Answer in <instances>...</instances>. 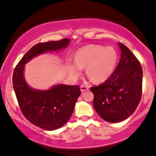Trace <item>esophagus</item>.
Wrapping results in <instances>:
<instances>
[{
  "label": "esophagus",
  "instance_id": "esophagus-1",
  "mask_svg": "<svg viewBox=\"0 0 156 156\" xmlns=\"http://www.w3.org/2000/svg\"><path fill=\"white\" fill-rule=\"evenodd\" d=\"M89 90V87L85 86V85H81V92H84Z\"/></svg>",
  "mask_w": 156,
  "mask_h": 156
}]
</instances>
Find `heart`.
I'll return each instance as SVG.
<instances>
[{
    "instance_id": "1",
    "label": "heart",
    "mask_w": 156,
    "mask_h": 156,
    "mask_svg": "<svg viewBox=\"0 0 156 156\" xmlns=\"http://www.w3.org/2000/svg\"><path fill=\"white\" fill-rule=\"evenodd\" d=\"M118 55L114 48L99 45H90L76 52L75 61L68 65L70 75L77 77L87 66V74L94 82L106 81L114 73L117 66Z\"/></svg>"
}]
</instances>
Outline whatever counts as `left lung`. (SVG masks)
I'll use <instances>...</instances> for the list:
<instances>
[{
  "mask_svg": "<svg viewBox=\"0 0 156 156\" xmlns=\"http://www.w3.org/2000/svg\"><path fill=\"white\" fill-rule=\"evenodd\" d=\"M121 57L112 75L101 84L92 87L93 107L109 122L130 117L141 99L143 70L140 62L125 45L119 42Z\"/></svg>",
  "mask_w": 156,
  "mask_h": 156,
  "instance_id": "8db88e82",
  "label": "left lung"
}]
</instances>
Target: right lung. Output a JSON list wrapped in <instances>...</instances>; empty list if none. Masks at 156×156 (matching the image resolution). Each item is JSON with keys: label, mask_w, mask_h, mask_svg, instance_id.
<instances>
[{"label": "right lung", "mask_w": 156, "mask_h": 156, "mask_svg": "<svg viewBox=\"0 0 156 156\" xmlns=\"http://www.w3.org/2000/svg\"><path fill=\"white\" fill-rule=\"evenodd\" d=\"M69 42V39L65 38L37 43L21 59L13 72V89L23 115L31 123L45 130H55L69 120L81 94L80 87L60 84L48 90H34L24 80V65L40 54L66 48Z\"/></svg>", "instance_id": "right-lung-1"}]
</instances>
